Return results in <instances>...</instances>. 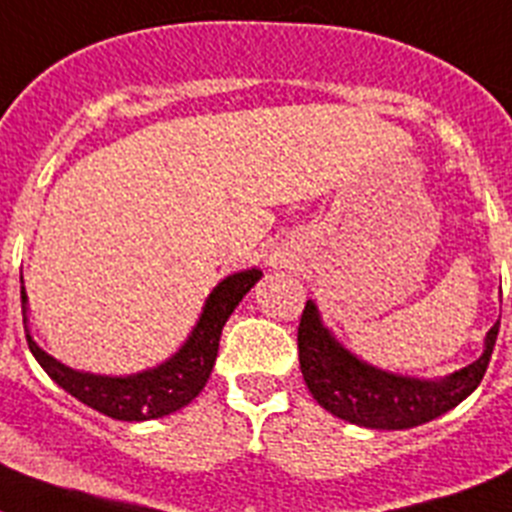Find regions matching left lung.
<instances>
[{
  "label": "left lung",
  "mask_w": 512,
  "mask_h": 512,
  "mask_svg": "<svg viewBox=\"0 0 512 512\" xmlns=\"http://www.w3.org/2000/svg\"><path fill=\"white\" fill-rule=\"evenodd\" d=\"M497 330L500 320L487 330L477 361L446 377L420 379L359 359L323 323L318 305L307 300L297 330L300 369L310 395L330 415L374 431H405L449 413L477 390L490 364Z\"/></svg>",
  "instance_id": "1"
}]
</instances>
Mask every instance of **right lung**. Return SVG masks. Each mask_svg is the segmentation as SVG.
<instances>
[{
    "mask_svg": "<svg viewBox=\"0 0 512 512\" xmlns=\"http://www.w3.org/2000/svg\"><path fill=\"white\" fill-rule=\"evenodd\" d=\"M261 277H264V271L253 266V269L228 274L223 282H217V287L212 289L205 305H202L192 333L182 346L176 348V354H171L169 359L151 366V369L135 374L81 372V369H71V366L53 359L30 336V328H27L30 307H27V292L22 287V320H25L27 330V346L33 351L35 361L43 366V372L58 387H63L71 397H76L97 413L115 420H128V423L164 418V415L182 410L205 390L217 359L223 325L228 323L238 302L251 292V287Z\"/></svg>",
    "mask_w": 512,
    "mask_h": 512,
    "instance_id": "right-lung-1",
    "label": "right lung"
}]
</instances>
